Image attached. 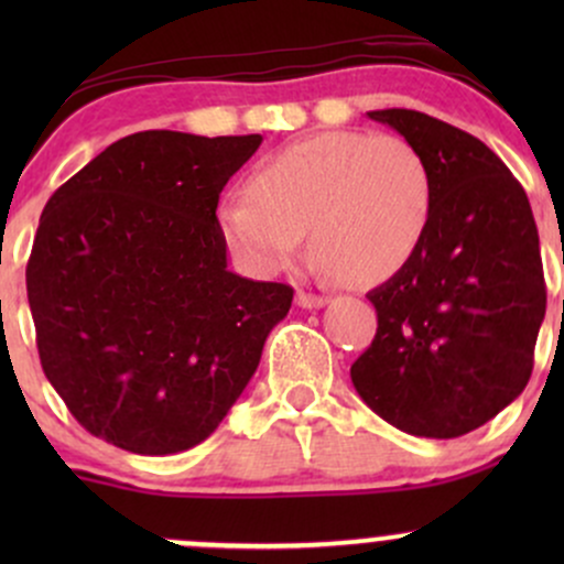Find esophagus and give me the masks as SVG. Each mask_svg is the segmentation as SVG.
Returning <instances> with one entry per match:
<instances>
[{
    "mask_svg": "<svg viewBox=\"0 0 564 564\" xmlns=\"http://www.w3.org/2000/svg\"><path fill=\"white\" fill-rule=\"evenodd\" d=\"M328 302V296L323 294H310V291H296V304L304 310H313V307H323Z\"/></svg>",
    "mask_w": 564,
    "mask_h": 564,
    "instance_id": "esophagus-1",
    "label": "esophagus"
}]
</instances>
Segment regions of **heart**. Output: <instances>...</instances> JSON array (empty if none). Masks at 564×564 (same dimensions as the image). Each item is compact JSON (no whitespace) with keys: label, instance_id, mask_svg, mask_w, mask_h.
Listing matches in <instances>:
<instances>
[{"label":"heart","instance_id":"1","mask_svg":"<svg viewBox=\"0 0 564 564\" xmlns=\"http://www.w3.org/2000/svg\"><path fill=\"white\" fill-rule=\"evenodd\" d=\"M245 193L225 196L217 225L232 254L257 273L315 257L349 283H379L422 246L435 206L430 166L398 134L326 132L262 161Z\"/></svg>","mask_w":564,"mask_h":564}]
</instances>
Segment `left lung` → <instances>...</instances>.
Returning a JSON list of instances; mask_svg holds the SVG:
<instances>
[{"mask_svg": "<svg viewBox=\"0 0 564 564\" xmlns=\"http://www.w3.org/2000/svg\"><path fill=\"white\" fill-rule=\"evenodd\" d=\"M368 116L422 153L435 206L411 262L368 291L379 326L349 377L408 435L462 437L533 373L546 315L539 230L522 185L482 140L408 108Z\"/></svg>", "mask_w": 564, "mask_h": 564, "instance_id": "8db88e82", "label": "left lung"}]
</instances>
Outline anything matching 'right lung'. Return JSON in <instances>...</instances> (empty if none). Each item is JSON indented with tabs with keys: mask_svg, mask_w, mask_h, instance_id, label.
<instances>
[{
	"mask_svg": "<svg viewBox=\"0 0 564 564\" xmlns=\"http://www.w3.org/2000/svg\"><path fill=\"white\" fill-rule=\"evenodd\" d=\"M260 142L148 129L50 196L25 289L44 377L89 435L187 451L254 377L294 289L230 273L217 204Z\"/></svg>",
	"mask_w": 564,
	"mask_h": 564,
	"instance_id": "1",
	"label": "right lung"
}]
</instances>
